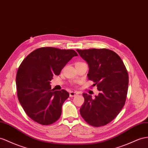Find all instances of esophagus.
<instances>
[{"label": "esophagus", "instance_id": "obj_1", "mask_svg": "<svg viewBox=\"0 0 148 148\" xmlns=\"http://www.w3.org/2000/svg\"><path fill=\"white\" fill-rule=\"evenodd\" d=\"M77 94H78V92L72 91V92H70V93H69V96H70V97H74L75 96L77 95Z\"/></svg>", "mask_w": 148, "mask_h": 148}]
</instances>
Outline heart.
Here are the masks:
<instances>
[{"label": "heart", "instance_id": "heart-1", "mask_svg": "<svg viewBox=\"0 0 148 148\" xmlns=\"http://www.w3.org/2000/svg\"><path fill=\"white\" fill-rule=\"evenodd\" d=\"M78 63L79 64V63H82V62H77V63H76V64H78Z\"/></svg>", "mask_w": 148, "mask_h": 148}]
</instances>
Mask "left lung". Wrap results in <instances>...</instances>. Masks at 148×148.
Returning a JSON list of instances; mask_svg holds the SVG:
<instances>
[{
    "instance_id": "left-lung-1",
    "label": "left lung",
    "mask_w": 148,
    "mask_h": 148,
    "mask_svg": "<svg viewBox=\"0 0 148 148\" xmlns=\"http://www.w3.org/2000/svg\"><path fill=\"white\" fill-rule=\"evenodd\" d=\"M76 51L88 64V79L100 91L94 99L82 94L84 103L80 114L91 126H104L115 118L125 104L129 84L126 68L120 57L109 49Z\"/></svg>"
}]
</instances>
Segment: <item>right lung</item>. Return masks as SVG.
Listing matches in <instances>:
<instances>
[{
	"instance_id": "right-lung-1",
	"label": "right lung",
	"mask_w": 148,
	"mask_h": 148,
	"mask_svg": "<svg viewBox=\"0 0 148 148\" xmlns=\"http://www.w3.org/2000/svg\"><path fill=\"white\" fill-rule=\"evenodd\" d=\"M77 56L72 49L47 47L36 49L23 60L17 73L16 87L19 103L30 118L42 125L59 119L69 94L64 89H52L51 81Z\"/></svg>"
}]
</instances>
